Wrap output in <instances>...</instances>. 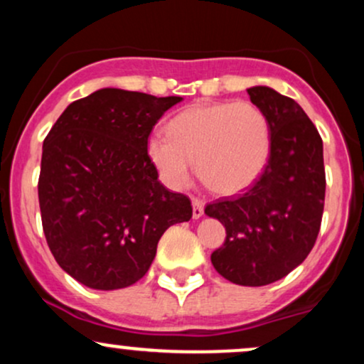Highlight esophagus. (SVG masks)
<instances>
[{
	"instance_id": "obj_1",
	"label": "esophagus",
	"mask_w": 364,
	"mask_h": 364,
	"mask_svg": "<svg viewBox=\"0 0 364 364\" xmlns=\"http://www.w3.org/2000/svg\"><path fill=\"white\" fill-rule=\"evenodd\" d=\"M193 219H200L203 215V202L202 200H193Z\"/></svg>"
}]
</instances>
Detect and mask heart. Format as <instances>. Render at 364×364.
I'll use <instances>...</instances> for the list:
<instances>
[{
    "mask_svg": "<svg viewBox=\"0 0 364 364\" xmlns=\"http://www.w3.org/2000/svg\"><path fill=\"white\" fill-rule=\"evenodd\" d=\"M272 149L270 123L253 102L196 104L174 116L168 133H152L147 154L171 190H183L193 174L220 195L246 190L262 176Z\"/></svg>",
    "mask_w": 364,
    "mask_h": 364,
    "instance_id": "obj_1",
    "label": "heart"
}]
</instances>
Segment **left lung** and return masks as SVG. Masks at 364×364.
<instances>
[{
  "label": "left lung",
  "mask_w": 364,
  "mask_h": 364,
  "mask_svg": "<svg viewBox=\"0 0 364 364\" xmlns=\"http://www.w3.org/2000/svg\"><path fill=\"white\" fill-rule=\"evenodd\" d=\"M248 94L269 118V162L246 193L217 200L205 214L225 228L224 245L210 257L217 272L258 287L286 277L311 252L323 214L325 168L318 129L298 102L265 85Z\"/></svg>",
  "instance_id": "left-lung-1"
}]
</instances>
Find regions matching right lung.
<instances>
[{
    "instance_id": "obj_1",
    "label": "right lung",
    "mask_w": 364,
    "mask_h": 364,
    "mask_svg": "<svg viewBox=\"0 0 364 364\" xmlns=\"http://www.w3.org/2000/svg\"><path fill=\"white\" fill-rule=\"evenodd\" d=\"M181 97L99 89L70 104L43 145L39 205L58 265L90 289L128 287L147 274L166 229L191 202L159 181L147 140Z\"/></svg>"
}]
</instances>
